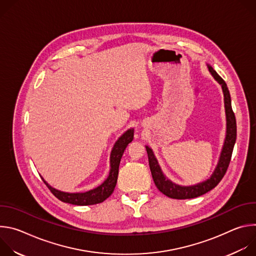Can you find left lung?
<instances>
[{"mask_svg": "<svg viewBox=\"0 0 256 256\" xmlns=\"http://www.w3.org/2000/svg\"><path fill=\"white\" fill-rule=\"evenodd\" d=\"M208 70L212 77L218 82V84L222 85L223 93H224V102H225V110H226V120H227V130H226V138L224 142L223 149L220 155V159H218V165L212 174V176L206 179L204 182H200L198 184L192 186H182L175 184L174 182L166 178V176L163 174L158 161L152 151L151 148H149L148 146H146V150H147L148 153V158H149V165L152 173L153 180L155 182V186L157 188L166 196L171 198H176V200H186V198H194L200 196L212 190L214 188L218 182L222 180L224 177L229 163L231 161L232 157V152L234 144L236 142V134H237V126H236V118L235 114L232 110V106H231V97L230 93L227 87V84L225 81L218 75V72L210 66L208 64Z\"/></svg>", "mask_w": 256, "mask_h": 256, "instance_id": "obj_1", "label": "left lung"}]
</instances>
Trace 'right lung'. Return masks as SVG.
Segmentation results:
<instances>
[{
	"instance_id": "1",
	"label": "right lung",
	"mask_w": 256,
	"mask_h": 256,
	"mask_svg": "<svg viewBox=\"0 0 256 256\" xmlns=\"http://www.w3.org/2000/svg\"><path fill=\"white\" fill-rule=\"evenodd\" d=\"M132 138H134V128H130L116 142L110 154V171H109V174L107 178L104 180L103 184L97 186L96 188H93L86 192H76V194L64 192L52 188L42 177V179L44 180L48 190L52 192V194L56 198H58L64 202L76 204V206H90V204H96L102 202L107 198L110 196L114 190V188L118 182V167H120L122 156L126 148L128 147V144L132 140Z\"/></svg>"
}]
</instances>
